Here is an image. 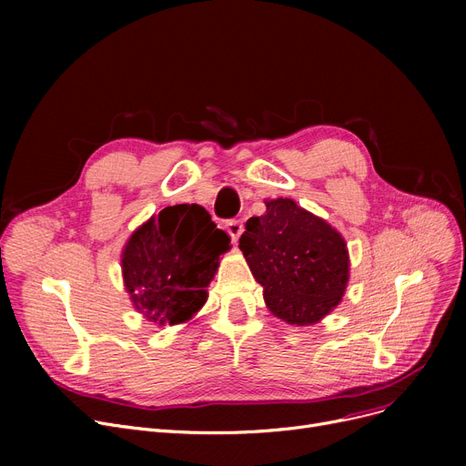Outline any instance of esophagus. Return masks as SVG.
<instances>
[{
	"label": "esophagus",
	"mask_w": 466,
	"mask_h": 466,
	"mask_svg": "<svg viewBox=\"0 0 466 466\" xmlns=\"http://www.w3.org/2000/svg\"><path fill=\"white\" fill-rule=\"evenodd\" d=\"M225 228H227L228 236L232 238V241H238L241 232H243V223H241V220H228V223L225 225Z\"/></svg>",
	"instance_id": "obj_1"
}]
</instances>
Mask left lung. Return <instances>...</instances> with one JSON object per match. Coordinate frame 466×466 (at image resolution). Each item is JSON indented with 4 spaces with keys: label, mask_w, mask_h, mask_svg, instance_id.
Returning <instances> with one entry per match:
<instances>
[{
    "label": "left lung",
    "mask_w": 466,
    "mask_h": 466,
    "mask_svg": "<svg viewBox=\"0 0 466 466\" xmlns=\"http://www.w3.org/2000/svg\"><path fill=\"white\" fill-rule=\"evenodd\" d=\"M239 238L266 308L289 325L319 323L346 295L348 243L325 218L290 198L266 200Z\"/></svg>",
    "instance_id": "obj_1"
}]
</instances>
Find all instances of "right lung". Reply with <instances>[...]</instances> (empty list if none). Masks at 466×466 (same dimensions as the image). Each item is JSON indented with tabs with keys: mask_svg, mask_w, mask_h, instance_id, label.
I'll return each instance as SVG.
<instances>
[{
	"mask_svg": "<svg viewBox=\"0 0 466 466\" xmlns=\"http://www.w3.org/2000/svg\"><path fill=\"white\" fill-rule=\"evenodd\" d=\"M230 238L198 204L167 206L139 225L120 253L130 302L158 327L188 323L208 300Z\"/></svg>",
	"mask_w": 466,
	"mask_h": 466,
	"instance_id": "1",
	"label": "right lung"
}]
</instances>
